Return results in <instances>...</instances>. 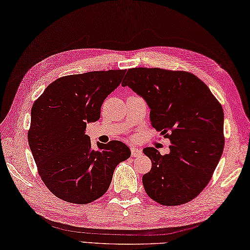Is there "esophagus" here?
<instances>
[{
  "instance_id": "1",
  "label": "esophagus",
  "mask_w": 250,
  "mask_h": 250,
  "mask_svg": "<svg viewBox=\"0 0 250 250\" xmlns=\"http://www.w3.org/2000/svg\"><path fill=\"white\" fill-rule=\"evenodd\" d=\"M130 151H131V156L132 157H137L142 154V150L139 149V147H136V146H131L130 147Z\"/></svg>"
}]
</instances>
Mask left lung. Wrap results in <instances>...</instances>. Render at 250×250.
<instances>
[{
  "instance_id": "obj_1",
  "label": "left lung",
  "mask_w": 250,
  "mask_h": 250,
  "mask_svg": "<svg viewBox=\"0 0 250 250\" xmlns=\"http://www.w3.org/2000/svg\"><path fill=\"white\" fill-rule=\"evenodd\" d=\"M150 106L151 125L170 140V153L145 147L152 162L146 194L164 206L192 201L210 181L225 147L223 110L207 85L187 71L132 68L122 82Z\"/></svg>"
}]
</instances>
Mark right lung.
I'll return each mask as SVG.
<instances>
[{"label": "right lung", "mask_w": 250, "mask_h": 250, "mask_svg": "<svg viewBox=\"0 0 250 250\" xmlns=\"http://www.w3.org/2000/svg\"><path fill=\"white\" fill-rule=\"evenodd\" d=\"M126 70L65 75L49 84L34 101L29 146L44 185L55 196L89 204L109 189L115 167L130 156L123 142H97L86 124L100 118L104 99L121 84Z\"/></svg>", "instance_id": "1"}]
</instances>
